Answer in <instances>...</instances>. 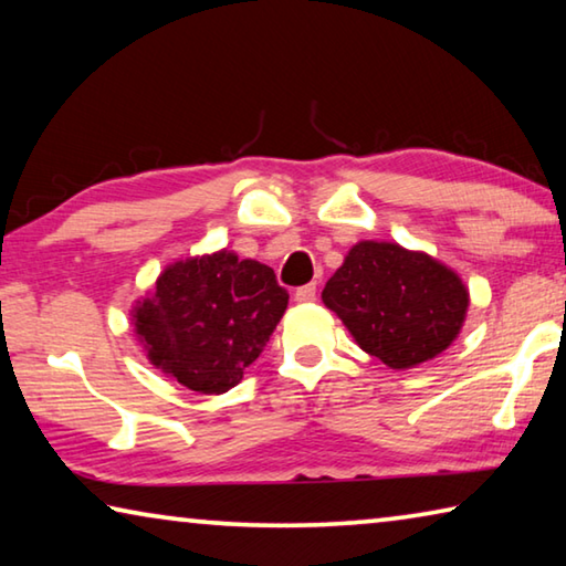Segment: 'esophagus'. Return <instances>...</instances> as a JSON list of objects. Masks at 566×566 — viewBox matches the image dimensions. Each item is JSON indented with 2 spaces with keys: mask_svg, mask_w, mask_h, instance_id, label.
Here are the masks:
<instances>
[{
  "mask_svg": "<svg viewBox=\"0 0 566 566\" xmlns=\"http://www.w3.org/2000/svg\"><path fill=\"white\" fill-rule=\"evenodd\" d=\"M294 300L296 302H314V300H317V282H310V284L300 286V290L294 292Z\"/></svg>",
  "mask_w": 566,
  "mask_h": 566,
  "instance_id": "1",
  "label": "esophagus"
}]
</instances>
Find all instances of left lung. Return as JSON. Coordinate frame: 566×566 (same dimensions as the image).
Masks as SVG:
<instances>
[{"label":"left lung","mask_w":566,"mask_h":566,"mask_svg":"<svg viewBox=\"0 0 566 566\" xmlns=\"http://www.w3.org/2000/svg\"><path fill=\"white\" fill-rule=\"evenodd\" d=\"M359 347L391 369L434 359L462 327L469 294L432 256L359 242L322 292Z\"/></svg>","instance_id":"8db88e82"}]
</instances>
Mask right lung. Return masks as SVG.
<instances>
[{
    "instance_id": "add662e5",
    "label": "right lung",
    "mask_w": 566,
    "mask_h": 566,
    "mask_svg": "<svg viewBox=\"0 0 566 566\" xmlns=\"http://www.w3.org/2000/svg\"><path fill=\"white\" fill-rule=\"evenodd\" d=\"M286 304L272 266L224 249L167 266L134 327L155 367L191 391L222 395L264 352Z\"/></svg>"
}]
</instances>
